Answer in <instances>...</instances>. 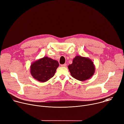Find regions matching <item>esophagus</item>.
<instances>
[{"label":"esophagus","instance_id":"34e87169","mask_svg":"<svg viewBox=\"0 0 124 124\" xmlns=\"http://www.w3.org/2000/svg\"><path fill=\"white\" fill-rule=\"evenodd\" d=\"M61 66H62V67H66V64L64 63L63 64H61Z\"/></svg>","mask_w":124,"mask_h":124}]
</instances>
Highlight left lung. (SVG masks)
Masks as SVG:
<instances>
[{
    "label": "left lung",
    "instance_id": "obj_1",
    "mask_svg": "<svg viewBox=\"0 0 124 124\" xmlns=\"http://www.w3.org/2000/svg\"><path fill=\"white\" fill-rule=\"evenodd\" d=\"M68 68L72 77L81 81L90 78L95 71V66L91 59L79 55L75 57Z\"/></svg>",
    "mask_w": 124,
    "mask_h": 124
}]
</instances>
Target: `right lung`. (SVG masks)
Segmentation results:
<instances>
[{
	"mask_svg": "<svg viewBox=\"0 0 124 124\" xmlns=\"http://www.w3.org/2000/svg\"><path fill=\"white\" fill-rule=\"evenodd\" d=\"M59 66L58 61L45 56L32 63L30 72L36 80L45 82L54 77Z\"/></svg>",
	"mask_w": 124,
	"mask_h": 124,
	"instance_id": "obj_1",
	"label": "right lung"
}]
</instances>
